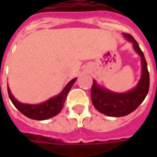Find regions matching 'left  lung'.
Segmentation results:
<instances>
[{
    "label": "left lung",
    "instance_id": "1",
    "mask_svg": "<svg viewBox=\"0 0 157 157\" xmlns=\"http://www.w3.org/2000/svg\"><path fill=\"white\" fill-rule=\"evenodd\" d=\"M124 39L133 44L135 51L140 57L141 75L137 85L126 92H115L98 84L93 80L91 98L95 109L110 117H124L134 112L147 96L150 86L147 63L138 43L129 34L123 33Z\"/></svg>",
    "mask_w": 157,
    "mask_h": 157
}]
</instances>
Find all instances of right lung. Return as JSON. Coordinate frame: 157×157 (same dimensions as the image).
Returning a JSON list of instances; mask_svg holds the SVG:
<instances>
[{
	"label": "right lung",
	"instance_id": "right-lung-1",
	"mask_svg": "<svg viewBox=\"0 0 157 157\" xmlns=\"http://www.w3.org/2000/svg\"><path fill=\"white\" fill-rule=\"evenodd\" d=\"M77 78L72 79L71 81L66 84L61 92L58 95L52 97L47 101L38 104H30V103H23L17 101L13 97L11 92L10 87L7 85V92H8L9 98L17 109L22 113L26 117L35 119V120H46L57 115L63 109V106L65 102L68 92L72 87L73 84L75 83Z\"/></svg>",
	"mask_w": 157,
	"mask_h": 157
}]
</instances>
